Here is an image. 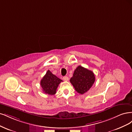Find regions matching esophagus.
Here are the masks:
<instances>
[{
	"label": "esophagus",
	"instance_id": "obj_1",
	"mask_svg": "<svg viewBox=\"0 0 132 132\" xmlns=\"http://www.w3.org/2000/svg\"><path fill=\"white\" fill-rule=\"evenodd\" d=\"M63 80H65V81H67V80H69V77H67V76H65V77H63Z\"/></svg>",
	"mask_w": 132,
	"mask_h": 132
}]
</instances>
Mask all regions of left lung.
<instances>
[{
  "label": "left lung",
  "mask_w": 132,
  "mask_h": 132,
  "mask_svg": "<svg viewBox=\"0 0 132 132\" xmlns=\"http://www.w3.org/2000/svg\"><path fill=\"white\" fill-rule=\"evenodd\" d=\"M95 80V75L92 71L78 66L75 70L70 81L76 92L83 94L90 89Z\"/></svg>",
  "instance_id": "1"
}]
</instances>
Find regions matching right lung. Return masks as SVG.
Listing matches in <instances>:
<instances>
[{
    "label": "right lung",
    "mask_w": 132,
    "mask_h": 132,
    "mask_svg": "<svg viewBox=\"0 0 132 132\" xmlns=\"http://www.w3.org/2000/svg\"><path fill=\"white\" fill-rule=\"evenodd\" d=\"M62 80L53 75L49 70L40 80V86L43 92L46 94L54 95L56 93V89Z\"/></svg>",
    "instance_id": "1"
}]
</instances>
